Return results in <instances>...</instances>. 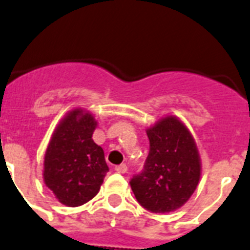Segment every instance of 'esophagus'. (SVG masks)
I'll use <instances>...</instances> for the list:
<instances>
[{
  "instance_id": "1",
  "label": "esophagus",
  "mask_w": 250,
  "mask_h": 250,
  "mask_svg": "<svg viewBox=\"0 0 250 250\" xmlns=\"http://www.w3.org/2000/svg\"><path fill=\"white\" fill-rule=\"evenodd\" d=\"M114 170H116L117 172H120V174H125V172H127V165L125 164L117 165V167H114Z\"/></svg>"
}]
</instances>
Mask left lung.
<instances>
[{"mask_svg": "<svg viewBox=\"0 0 250 250\" xmlns=\"http://www.w3.org/2000/svg\"><path fill=\"white\" fill-rule=\"evenodd\" d=\"M146 134L149 154L143 170L130 179V188L148 211H175L190 199L200 181L201 164L195 141L171 116L149 128Z\"/></svg>", "mask_w": 250, "mask_h": 250, "instance_id": "obj_1", "label": "left lung"}]
</instances>
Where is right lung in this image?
Here are the masks:
<instances>
[{
	"label": "right lung",
	"mask_w": 250,
	"mask_h": 250,
	"mask_svg": "<svg viewBox=\"0 0 250 250\" xmlns=\"http://www.w3.org/2000/svg\"><path fill=\"white\" fill-rule=\"evenodd\" d=\"M97 122L74 109L55 129L44 158V181L69 207L81 206L97 195L108 171L104 149L92 141Z\"/></svg>",
	"instance_id": "right-lung-1"
}]
</instances>
